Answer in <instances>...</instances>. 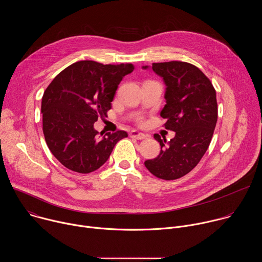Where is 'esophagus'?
Segmentation results:
<instances>
[{"mask_svg":"<svg viewBox=\"0 0 262 262\" xmlns=\"http://www.w3.org/2000/svg\"><path fill=\"white\" fill-rule=\"evenodd\" d=\"M129 135H130L132 138H135L137 140H143V139H146V137H147L145 134L137 132V130H132Z\"/></svg>","mask_w":262,"mask_h":262,"instance_id":"34e87169","label":"esophagus"}]
</instances>
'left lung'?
I'll use <instances>...</instances> for the list:
<instances>
[{"mask_svg":"<svg viewBox=\"0 0 262 262\" xmlns=\"http://www.w3.org/2000/svg\"><path fill=\"white\" fill-rule=\"evenodd\" d=\"M152 69L167 86L161 116L167 119L166 129L175 132V137L166 147V139L156 134L161 152L144 164L156 177L173 180L191 172L207 150L217 120L215 90L205 74L191 63H152Z\"/></svg>","mask_w":262,"mask_h":262,"instance_id":"1","label":"left lung"}]
</instances>
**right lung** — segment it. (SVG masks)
<instances>
[{"label":"right lung","instance_id":"add662e5","mask_svg":"<svg viewBox=\"0 0 262 262\" xmlns=\"http://www.w3.org/2000/svg\"><path fill=\"white\" fill-rule=\"evenodd\" d=\"M133 64L79 61L62 70L46 89L42 130L54 157L67 169L87 174L100 168L124 130L103 135L94 129L98 117L106 116L123 77Z\"/></svg>","mask_w":262,"mask_h":262}]
</instances>
